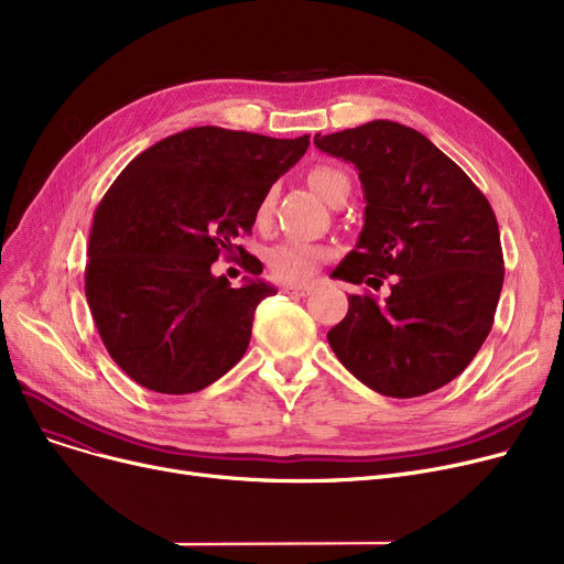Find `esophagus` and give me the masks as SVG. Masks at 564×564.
Masks as SVG:
<instances>
[{
	"label": "esophagus",
	"mask_w": 564,
	"mask_h": 564,
	"mask_svg": "<svg viewBox=\"0 0 564 564\" xmlns=\"http://www.w3.org/2000/svg\"><path fill=\"white\" fill-rule=\"evenodd\" d=\"M313 285L311 283H304V285H283V292L290 294V297H306V294H311Z\"/></svg>",
	"instance_id": "esophagus-1"
}]
</instances>
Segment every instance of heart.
<instances>
[{"label":"heart","instance_id":"1","mask_svg":"<svg viewBox=\"0 0 564 564\" xmlns=\"http://www.w3.org/2000/svg\"><path fill=\"white\" fill-rule=\"evenodd\" d=\"M308 185L315 189L317 196H322L332 205L347 198L349 189H351L347 173L332 164L313 166L308 171ZM272 200H274V189L270 187L258 200V207H256L258 224H264L267 219H270ZM327 256H329V251L319 245L304 242V240H283V242L274 245L272 249H267L264 260H267V267H270V272L279 281L297 283V281H304L306 276H311L317 267L327 260Z\"/></svg>","mask_w":564,"mask_h":564}]
</instances>
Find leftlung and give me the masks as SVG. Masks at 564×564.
I'll use <instances>...</instances> for the list:
<instances>
[{"label": "left lung", "instance_id": "8db88e82", "mask_svg": "<svg viewBox=\"0 0 564 564\" xmlns=\"http://www.w3.org/2000/svg\"><path fill=\"white\" fill-rule=\"evenodd\" d=\"M322 153L351 162L366 192L357 249L332 272L389 294H349L327 334L368 389L419 398L453 381L491 332L502 288L498 221L487 196L421 132L393 121L315 134Z\"/></svg>", "mask_w": 564, "mask_h": 564}]
</instances>
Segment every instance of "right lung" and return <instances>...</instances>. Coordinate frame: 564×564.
I'll return each instance as SVG.
<instances>
[{"mask_svg": "<svg viewBox=\"0 0 564 564\" xmlns=\"http://www.w3.org/2000/svg\"><path fill=\"white\" fill-rule=\"evenodd\" d=\"M308 143L192 128L145 148L107 189L88 237L86 302L109 357L143 389L196 393L245 357L253 313L276 290L253 260H242L256 276L242 288L213 262L249 256L237 237Z\"/></svg>", "mask_w": 564, "mask_h": 564, "instance_id": "right-lung-1", "label": "right lung"}]
</instances>
